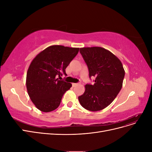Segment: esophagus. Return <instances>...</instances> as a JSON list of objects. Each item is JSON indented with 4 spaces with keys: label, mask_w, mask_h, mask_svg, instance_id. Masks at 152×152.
<instances>
[{
    "label": "esophagus",
    "mask_w": 152,
    "mask_h": 152,
    "mask_svg": "<svg viewBox=\"0 0 152 152\" xmlns=\"http://www.w3.org/2000/svg\"><path fill=\"white\" fill-rule=\"evenodd\" d=\"M78 85V84H77V83H73L72 84V86H73V87H75V86H77Z\"/></svg>",
    "instance_id": "34e87169"
}]
</instances>
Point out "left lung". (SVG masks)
I'll use <instances>...</instances> for the list:
<instances>
[{
	"instance_id": "1",
	"label": "left lung",
	"mask_w": 152,
	"mask_h": 152,
	"mask_svg": "<svg viewBox=\"0 0 152 152\" xmlns=\"http://www.w3.org/2000/svg\"><path fill=\"white\" fill-rule=\"evenodd\" d=\"M94 84H86L79 96L82 107L92 112L102 110L112 103L121 90L125 71L121 61L108 50L100 47L80 48Z\"/></svg>"
}]
</instances>
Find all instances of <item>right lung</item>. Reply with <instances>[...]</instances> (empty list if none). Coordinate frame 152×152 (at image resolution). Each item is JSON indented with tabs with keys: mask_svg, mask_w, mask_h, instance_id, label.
I'll return each mask as SVG.
<instances>
[{
	"mask_svg": "<svg viewBox=\"0 0 152 152\" xmlns=\"http://www.w3.org/2000/svg\"><path fill=\"white\" fill-rule=\"evenodd\" d=\"M79 48L50 45L37 55L31 62L26 73L28 94L35 107L44 112L56 109L63 94L72 84L59 80L58 76L65 74V69Z\"/></svg>",
	"mask_w": 152,
	"mask_h": 152,
	"instance_id": "obj_1",
	"label": "right lung"
}]
</instances>
